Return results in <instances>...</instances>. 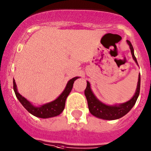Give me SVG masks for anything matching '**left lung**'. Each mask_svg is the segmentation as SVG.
<instances>
[{"mask_svg": "<svg viewBox=\"0 0 151 151\" xmlns=\"http://www.w3.org/2000/svg\"><path fill=\"white\" fill-rule=\"evenodd\" d=\"M127 42L128 45H129L132 58L135 60V63L138 64L136 58L134 55V49L132 45L131 44L130 41L127 40ZM140 83L141 77L140 73H139L136 91H135V94L132 96V99L126 102V103H122V104L108 106V105H106L102 103V102H100L95 96V95L93 94V93L92 92L91 89L90 83L87 81V87L85 91V95L86 96L87 101H88V109H89L90 112L95 117H99V118L101 119H104V120H110V121L116 120V119H119L124 117L125 114H127L132 109V108L133 107L134 105L136 103L137 99L139 97V92H140Z\"/></svg>", "mask_w": 151, "mask_h": 151, "instance_id": "8db88e82", "label": "left lung"}]
</instances>
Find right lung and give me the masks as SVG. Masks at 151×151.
<instances>
[{"label": "right lung", "instance_id": "right-lung-1", "mask_svg": "<svg viewBox=\"0 0 151 151\" xmlns=\"http://www.w3.org/2000/svg\"><path fill=\"white\" fill-rule=\"evenodd\" d=\"M79 77H75V78L70 79L66 84L64 91L56 99L40 106H34L18 92L16 81L14 79H13V90H14L17 99L28 112H30L35 117H40V118H48V117L59 115L63 111L65 107L66 99L68 95L70 94V93L71 92L73 83Z\"/></svg>", "mask_w": 151, "mask_h": 151}]
</instances>
